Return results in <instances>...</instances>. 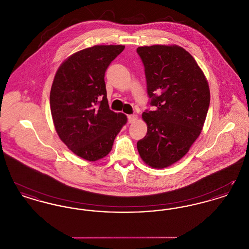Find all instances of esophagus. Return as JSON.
<instances>
[{
  "mask_svg": "<svg viewBox=\"0 0 249 249\" xmlns=\"http://www.w3.org/2000/svg\"><path fill=\"white\" fill-rule=\"evenodd\" d=\"M127 118H128V122L129 123H133L136 119H138L136 115H128Z\"/></svg>",
  "mask_w": 249,
  "mask_h": 249,
  "instance_id": "esophagus-1",
  "label": "esophagus"
}]
</instances>
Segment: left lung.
I'll use <instances>...</instances> for the list:
<instances>
[{"mask_svg":"<svg viewBox=\"0 0 249 249\" xmlns=\"http://www.w3.org/2000/svg\"><path fill=\"white\" fill-rule=\"evenodd\" d=\"M146 79L149 105L142 119L147 132L137 142L142 160L165 168L188 153L201 133L210 105V90L196 60L178 46L137 48Z\"/></svg>","mask_w":249,"mask_h":249,"instance_id":"1","label":"left lung"}]
</instances>
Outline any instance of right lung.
Segmentation results:
<instances>
[{
    "label": "right lung",
    "mask_w": 249,
    "mask_h": 249,
    "mask_svg": "<svg viewBox=\"0 0 249 249\" xmlns=\"http://www.w3.org/2000/svg\"><path fill=\"white\" fill-rule=\"evenodd\" d=\"M124 46H94L80 50L60 66L50 90V109L60 140L80 158L106 157L127 122L110 110L105 74Z\"/></svg>",
    "instance_id": "1"
}]
</instances>
